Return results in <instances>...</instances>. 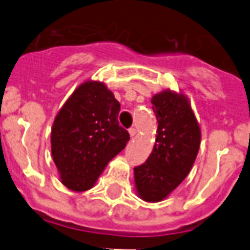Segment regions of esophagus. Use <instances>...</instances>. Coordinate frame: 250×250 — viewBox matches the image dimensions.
Listing matches in <instances>:
<instances>
[{"instance_id": "34e87169", "label": "esophagus", "mask_w": 250, "mask_h": 250, "mask_svg": "<svg viewBox=\"0 0 250 250\" xmlns=\"http://www.w3.org/2000/svg\"><path fill=\"white\" fill-rule=\"evenodd\" d=\"M128 132H129V136L132 137H134L137 134V130H136V128H129V130H128Z\"/></svg>"}]
</instances>
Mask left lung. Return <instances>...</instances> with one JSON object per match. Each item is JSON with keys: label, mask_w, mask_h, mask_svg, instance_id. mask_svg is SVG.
I'll list each match as a JSON object with an SVG mask.
<instances>
[{"label": "left lung", "mask_w": 250, "mask_h": 250, "mask_svg": "<svg viewBox=\"0 0 250 250\" xmlns=\"http://www.w3.org/2000/svg\"><path fill=\"white\" fill-rule=\"evenodd\" d=\"M158 121L157 138L146 163L134 167L139 197L159 202L178 188L195 163L201 130L188 99L172 91H163L151 99Z\"/></svg>", "instance_id": "8db88e82"}]
</instances>
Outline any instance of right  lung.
I'll use <instances>...</instances> for the list:
<instances>
[{"label":"right lung","mask_w":250,"mask_h":250,"mask_svg":"<svg viewBox=\"0 0 250 250\" xmlns=\"http://www.w3.org/2000/svg\"><path fill=\"white\" fill-rule=\"evenodd\" d=\"M121 104L99 81H86L69 97L51 128V155L72 191L93 186L109 160L125 149L129 133L118 122Z\"/></svg>","instance_id":"right-lung-1"}]
</instances>
